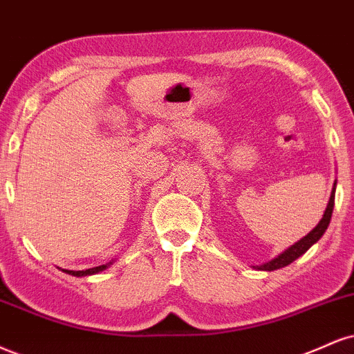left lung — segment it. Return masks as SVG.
<instances>
[{
  "label": "left lung",
  "mask_w": 354,
  "mask_h": 354,
  "mask_svg": "<svg viewBox=\"0 0 354 354\" xmlns=\"http://www.w3.org/2000/svg\"><path fill=\"white\" fill-rule=\"evenodd\" d=\"M335 191H336V181H335V186L333 189H331V196H330V201H328V206L325 209V214H323V218L320 223L317 224V227L312 229L304 239H300L299 242H295L292 247H288L287 250H283L282 254L277 255L275 259H272L270 262L263 263V266H257L259 270H277V269H282V267H287L288 263H292L293 261H297V259L300 257V255H304L306 250L312 247L315 242H317L320 237L325 234V231L328 229V225H330V221H331V214H333V206H335Z\"/></svg>",
  "instance_id": "left-lung-1"
}]
</instances>
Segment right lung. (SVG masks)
<instances>
[{"instance_id": "obj_1", "label": "right lung", "mask_w": 354, "mask_h": 354, "mask_svg": "<svg viewBox=\"0 0 354 354\" xmlns=\"http://www.w3.org/2000/svg\"><path fill=\"white\" fill-rule=\"evenodd\" d=\"M112 263V262H110ZM110 263H104V266H99V267H93V269H87V270H64L67 272V274L74 275V277H84V275H92V274H99V272L105 270Z\"/></svg>"}]
</instances>
